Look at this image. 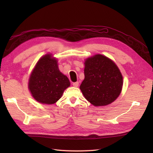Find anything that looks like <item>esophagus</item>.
<instances>
[{
	"instance_id": "1",
	"label": "esophagus",
	"mask_w": 153,
	"mask_h": 153,
	"mask_svg": "<svg viewBox=\"0 0 153 153\" xmlns=\"http://www.w3.org/2000/svg\"><path fill=\"white\" fill-rule=\"evenodd\" d=\"M78 85H79V82H73V85L74 87H78Z\"/></svg>"
}]
</instances>
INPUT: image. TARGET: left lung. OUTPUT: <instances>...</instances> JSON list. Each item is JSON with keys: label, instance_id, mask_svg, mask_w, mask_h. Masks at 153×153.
I'll list each match as a JSON object with an SVG mask.
<instances>
[{"label": "left lung", "instance_id": "8db88e82", "mask_svg": "<svg viewBox=\"0 0 153 153\" xmlns=\"http://www.w3.org/2000/svg\"><path fill=\"white\" fill-rule=\"evenodd\" d=\"M85 78L80 89L85 99L94 106L112 103L121 93L123 76L112 60L96 55L85 62Z\"/></svg>", "mask_w": 153, "mask_h": 153}]
</instances>
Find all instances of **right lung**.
<instances>
[{
  "instance_id": "right-lung-1",
  "label": "right lung",
  "mask_w": 153,
  "mask_h": 153,
  "mask_svg": "<svg viewBox=\"0 0 153 153\" xmlns=\"http://www.w3.org/2000/svg\"><path fill=\"white\" fill-rule=\"evenodd\" d=\"M69 85L68 77L59 71L57 60L48 54L39 60L32 71L29 89L36 100L50 105L61 98Z\"/></svg>"
}]
</instances>
